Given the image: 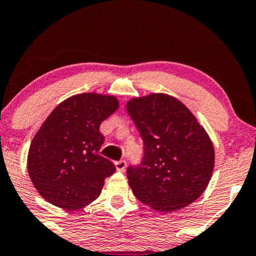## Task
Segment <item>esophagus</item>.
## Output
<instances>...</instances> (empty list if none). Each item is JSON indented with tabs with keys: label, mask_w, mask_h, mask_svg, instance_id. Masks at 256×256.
<instances>
[{
	"label": "esophagus",
	"mask_w": 256,
	"mask_h": 256,
	"mask_svg": "<svg viewBox=\"0 0 256 256\" xmlns=\"http://www.w3.org/2000/svg\"><path fill=\"white\" fill-rule=\"evenodd\" d=\"M114 166H116V169L118 172H124L126 168V162L124 161V160H120V161L114 163Z\"/></svg>",
	"instance_id": "1"
}]
</instances>
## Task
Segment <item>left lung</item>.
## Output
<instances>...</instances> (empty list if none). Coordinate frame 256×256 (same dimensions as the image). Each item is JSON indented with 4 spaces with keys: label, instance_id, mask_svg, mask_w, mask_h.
<instances>
[{
    "label": "left lung",
    "instance_id": "8db88e82",
    "mask_svg": "<svg viewBox=\"0 0 256 256\" xmlns=\"http://www.w3.org/2000/svg\"><path fill=\"white\" fill-rule=\"evenodd\" d=\"M126 110L144 143L143 161L126 172L136 198L160 212L196 202L214 167V144L198 119L164 93L131 98Z\"/></svg>",
    "mask_w": 256,
    "mask_h": 256
}]
</instances>
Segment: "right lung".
<instances>
[{
  "label": "right lung",
  "instance_id": "obj_1",
  "mask_svg": "<svg viewBox=\"0 0 256 256\" xmlns=\"http://www.w3.org/2000/svg\"><path fill=\"white\" fill-rule=\"evenodd\" d=\"M118 108L113 95L78 94L58 104L40 126L30 146L27 169L50 204L78 210L100 196L116 167L98 155L104 142L98 128Z\"/></svg>",
  "mask_w": 256,
  "mask_h": 256
}]
</instances>
